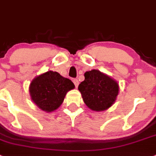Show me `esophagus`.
<instances>
[{"label": "esophagus", "instance_id": "34e87169", "mask_svg": "<svg viewBox=\"0 0 156 156\" xmlns=\"http://www.w3.org/2000/svg\"><path fill=\"white\" fill-rule=\"evenodd\" d=\"M73 82H74L75 87H78V84H79V82H78V80L77 79V78H74V79L73 80Z\"/></svg>", "mask_w": 156, "mask_h": 156}]
</instances>
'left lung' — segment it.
Wrapping results in <instances>:
<instances>
[{"instance_id": "obj_1", "label": "left lung", "mask_w": 156, "mask_h": 156, "mask_svg": "<svg viewBox=\"0 0 156 156\" xmlns=\"http://www.w3.org/2000/svg\"><path fill=\"white\" fill-rule=\"evenodd\" d=\"M85 80L78 86L82 100L94 112H103L112 106L119 93L117 81L98 70L86 71Z\"/></svg>"}]
</instances>
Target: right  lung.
Returning a JSON list of instances; mask_svg holds the SVG:
<instances>
[{
	"instance_id": "obj_1",
	"label": "right lung",
	"mask_w": 156,
	"mask_h": 156,
	"mask_svg": "<svg viewBox=\"0 0 156 156\" xmlns=\"http://www.w3.org/2000/svg\"><path fill=\"white\" fill-rule=\"evenodd\" d=\"M74 87L70 79L58 72L48 70L31 81L29 92L31 100L38 108L49 113L60 107L67 92Z\"/></svg>"
}]
</instances>
